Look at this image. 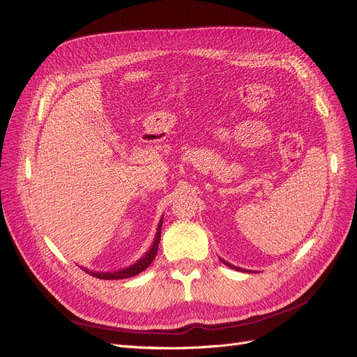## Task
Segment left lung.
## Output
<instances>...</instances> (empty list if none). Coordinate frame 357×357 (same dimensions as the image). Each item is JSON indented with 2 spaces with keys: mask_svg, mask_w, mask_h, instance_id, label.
Instances as JSON below:
<instances>
[{
  "mask_svg": "<svg viewBox=\"0 0 357 357\" xmlns=\"http://www.w3.org/2000/svg\"><path fill=\"white\" fill-rule=\"evenodd\" d=\"M220 261H222V262H223L226 266H229V268H232V269H236V271H245V273H252V271H248V269H243V268H238V266H235V265H231L229 262H226L225 259H222V257H220Z\"/></svg>",
  "mask_w": 357,
  "mask_h": 357,
  "instance_id": "obj_1",
  "label": "left lung"
}]
</instances>
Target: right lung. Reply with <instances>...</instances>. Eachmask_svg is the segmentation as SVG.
<instances>
[{
    "label": "right lung",
    "instance_id": "1",
    "mask_svg": "<svg viewBox=\"0 0 357 357\" xmlns=\"http://www.w3.org/2000/svg\"><path fill=\"white\" fill-rule=\"evenodd\" d=\"M162 222L164 219L159 220L158 225V231L155 235V240L150 245L149 250L144 253L143 257H139L135 264H132L131 266H126L123 269H119V271H109V273H96V271H89V269L83 268L86 273L96 277V278H101V280H122V278H129V277H134L137 274H139L142 271H144L146 268H149V265L153 262V259L156 257L158 253V247H159V241H160V229H162Z\"/></svg>",
    "mask_w": 357,
    "mask_h": 357
}]
</instances>
